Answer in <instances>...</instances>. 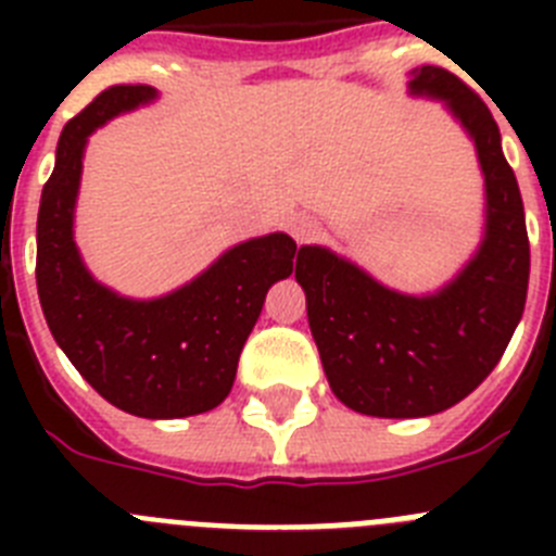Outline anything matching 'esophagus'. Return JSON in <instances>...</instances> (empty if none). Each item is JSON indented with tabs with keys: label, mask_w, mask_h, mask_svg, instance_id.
I'll return each instance as SVG.
<instances>
[{
	"label": "esophagus",
	"mask_w": 556,
	"mask_h": 556,
	"mask_svg": "<svg viewBox=\"0 0 556 556\" xmlns=\"http://www.w3.org/2000/svg\"><path fill=\"white\" fill-rule=\"evenodd\" d=\"M317 223H314V219H308V217H294L292 219V236H294V242L298 244H306V242H312L314 236H317Z\"/></svg>",
	"instance_id": "esophagus-1"
}]
</instances>
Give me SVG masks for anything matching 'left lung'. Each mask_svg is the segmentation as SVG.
I'll return each mask as SVG.
<instances>
[{
    "label": "left lung",
    "instance_id": "8db88e82",
    "mask_svg": "<svg viewBox=\"0 0 556 556\" xmlns=\"http://www.w3.org/2000/svg\"><path fill=\"white\" fill-rule=\"evenodd\" d=\"M417 94L445 97L470 130L488 186V236L443 292L406 298L323 248L298 250L312 337L333 395L372 417H426L459 404L493 372L527 306L529 236L498 125L468 83L424 66Z\"/></svg>",
    "mask_w": 556,
    "mask_h": 556
}]
</instances>
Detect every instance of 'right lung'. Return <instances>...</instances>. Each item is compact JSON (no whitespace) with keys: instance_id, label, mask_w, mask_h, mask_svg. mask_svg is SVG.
<instances>
[{"instance_id":"obj_1","label":"right lung","mask_w":556,"mask_h":556,"mask_svg":"<svg viewBox=\"0 0 556 556\" xmlns=\"http://www.w3.org/2000/svg\"><path fill=\"white\" fill-rule=\"evenodd\" d=\"M152 94L144 83L111 86L66 122L41 191L36 283L49 331L88 384L122 412L166 420L228 397L267 289L292 273L298 244L287 233L250 239L150 303L125 301L86 273L72 239L86 136Z\"/></svg>"}]
</instances>
